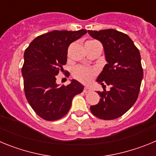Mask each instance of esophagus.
<instances>
[{
  "instance_id": "esophagus-1",
  "label": "esophagus",
  "mask_w": 156,
  "mask_h": 156,
  "mask_svg": "<svg viewBox=\"0 0 156 156\" xmlns=\"http://www.w3.org/2000/svg\"><path fill=\"white\" fill-rule=\"evenodd\" d=\"M90 91V88H88L87 87H85L84 89H83V92H84L85 94H87V93H89Z\"/></svg>"
}]
</instances>
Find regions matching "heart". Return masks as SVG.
I'll use <instances>...</instances> for the list:
<instances>
[{
	"label": "heart",
	"instance_id": "1",
	"mask_svg": "<svg viewBox=\"0 0 156 156\" xmlns=\"http://www.w3.org/2000/svg\"><path fill=\"white\" fill-rule=\"evenodd\" d=\"M94 41H90L88 42H94ZM97 72L93 69L87 68L85 66H75L72 70V75L76 79L83 83H88L93 80L94 77L96 76Z\"/></svg>",
	"mask_w": 156,
	"mask_h": 156
}]
</instances>
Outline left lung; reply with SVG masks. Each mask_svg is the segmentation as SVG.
<instances>
[{
    "label": "left lung",
    "instance_id": "obj_1",
    "mask_svg": "<svg viewBox=\"0 0 156 156\" xmlns=\"http://www.w3.org/2000/svg\"><path fill=\"white\" fill-rule=\"evenodd\" d=\"M88 33L101 42L108 62L97 79L104 90L98 91L100 101L90 109L99 119H117L131 108L138 97L143 78L140 52L129 36L122 32L108 29ZM106 85L111 87L108 92L104 89Z\"/></svg>",
    "mask_w": 156,
    "mask_h": 156
}]
</instances>
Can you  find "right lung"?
Instances as JSON below:
<instances>
[{
    "label": "right lung",
    "instance_id": "right-lung-1",
    "mask_svg": "<svg viewBox=\"0 0 156 156\" xmlns=\"http://www.w3.org/2000/svg\"><path fill=\"white\" fill-rule=\"evenodd\" d=\"M86 33V30H54L36 37L25 51L22 68L25 95L34 112L45 120L65 116L74 96L83 90L75 80L61 87L55 81L58 73L64 71L70 44Z\"/></svg>",
    "mask_w": 156,
    "mask_h": 156
}]
</instances>
